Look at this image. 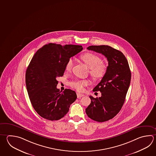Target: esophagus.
<instances>
[{
  "label": "esophagus",
  "mask_w": 156,
  "mask_h": 156,
  "mask_svg": "<svg viewBox=\"0 0 156 156\" xmlns=\"http://www.w3.org/2000/svg\"><path fill=\"white\" fill-rule=\"evenodd\" d=\"M76 95H77V98H78L83 97H84V94H80V93H76Z\"/></svg>",
  "instance_id": "1"
}]
</instances>
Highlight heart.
Masks as SVG:
<instances>
[{"mask_svg": "<svg viewBox=\"0 0 156 156\" xmlns=\"http://www.w3.org/2000/svg\"><path fill=\"white\" fill-rule=\"evenodd\" d=\"M80 59L89 68V73L94 79H100L106 74V65L101 62V59L97 55L87 52L81 55ZM73 65V59H69L66 65V71L70 72ZM90 83V81L89 80H74L69 83V85L77 91H82L84 89V87L88 85Z\"/></svg>", "mask_w": 156, "mask_h": 156, "instance_id": "b5f03b06", "label": "heart"}]
</instances>
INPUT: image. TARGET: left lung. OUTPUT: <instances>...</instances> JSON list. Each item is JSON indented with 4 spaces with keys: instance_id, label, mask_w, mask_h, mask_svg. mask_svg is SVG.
<instances>
[{
    "instance_id": "8db88e82",
    "label": "left lung",
    "mask_w": 156,
    "mask_h": 156,
    "mask_svg": "<svg viewBox=\"0 0 156 156\" xmlns=\"http://www.w3.org/2000/svg\"><path fill=\"white\" fill-rule=\"evenodd\" d=\"M87 49L101 53L108 61L106 74L93 90L100 91L101 96H90L91 103L85 109L89 118L104 122L117 115L123 106L131 73L127 59L120 51L108 45L90 46Z\"/></svg>"
}]
</instances>
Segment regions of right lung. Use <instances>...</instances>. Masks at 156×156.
Returning a JSON list of instances; mask_svg holds the SVG:
<instances>
[{"mask_svg":"<svg viewBox=\"0 0 156 156\" xmlns=\"http://www.w3.org/2000/svg\"><path fill=\"white\" fill-rule=\"evenodd\" d=\"M80 45L50 43L36 52L26 71L27 91L34 109L51 121L64 117L76 100L75 91L57 88V78L63 76L68 59L83 50Z\"/></svg>","mask_w":156,"mask_h":156,"instance_id":"add662e5","label":"right lung"}]
</instances>
